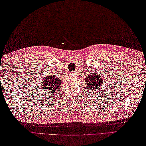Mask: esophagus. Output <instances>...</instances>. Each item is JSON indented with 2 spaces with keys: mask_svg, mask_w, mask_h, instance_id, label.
Here are the masks:
<instances>
[{
  "mask_svg": "<svg viewBox=\"0 0 146 146\" xmlns=\"http://www.w3.org/2000/svg\"><path fill=\"white\" fill-rule=\"evenodd\" d=\"M72 75H74V72H72Z\"/></svg>",
  "mask_w": 146,
  "mask_h": 146,
  "instance_id": "34e87169",
  "label": "esophagus"
}]
</instances>
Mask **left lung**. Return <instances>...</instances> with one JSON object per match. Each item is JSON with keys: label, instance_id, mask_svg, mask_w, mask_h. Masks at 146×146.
Segmentation results:
<instances>
[{"label": "left lung", "instance_id": "left-lung-1", "mask_svg": "<svg viewBox=\"0 0 146 146\" xmlns=\"http://www.w3.org/2000/svg\"><path fill=\"white\" fill-rule=\"evenodd\" d=\"M85 80L87 84V87H88L90 90H95L97 88L102 86V84L104 82L102 77L100 75L96 74V72L88 75L86 77Z\"/></svg>", "mask_w": 146, "mask_h": 146}]
</instances>
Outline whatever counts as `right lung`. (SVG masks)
<instances>
[{"label": "right lung", "instance_id": "add662e5", "mask_svg": "<svg viewBox=\"0 0 146 146\" xmlns=\"http://www.w3.org/2000/svg\"><path fill=\"white\" fill-rule=\"evenodd\" d=\"M62 83V79L59 77H57L55 76L48 75L44 77V79L41 82V85L42 88H44L46 90H48L49 93L54 94L56 89H58L59 87Z\"/></svg>", "mask_w": 146, "mask_h": 146}]
</instances>
